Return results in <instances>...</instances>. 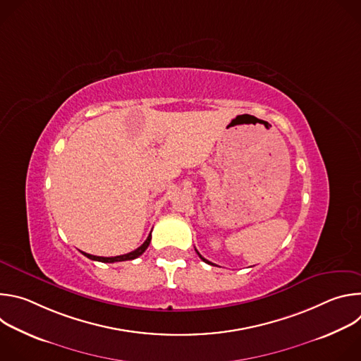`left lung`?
<instances>
[{
	"instance_id": "1",
	"label": "left lung",
	"mask_w": 361,
	"mask_h": 361,
	"mask_svg": "<svg viewBox=\"0 0 361 361\" xmlns=\"http://www.w3.org/2000/svg\"><path fill=\"white\" fill-rule=\"evenodd\" d=\"M195 251H197V250H195ZM197 254H198V255H200V259H201V260H202V262H205V263H209V264H210V262H209V260H205V259H204V257H202V255H201V254H200V252H198V251H197Z\"/></svg>"
}]
</instances>
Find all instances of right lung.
<instances>
[{
    "mask_svg": "<svg viewBox=\"0 0 361 361\" xmlns=\"http://www.w3.org/2000/svg\"><path fill=\"white\" fill-rule=\"evenodd\" d=\"M149 241H151V233L148 234L147 240L134 251L131 252H127V254H123V255H116V257H99V255H92V254H87L84 251H81L87 259L90 260H94V262H101V263H116V262H127V260H134L137 259V257H140L145 250L147 247L149 245Z\"/></svg>",
    "mask_w": 361,
    "mask_h": 361,
    "instance_id": "1",
    "label": "right lung"
}]
</instances>
